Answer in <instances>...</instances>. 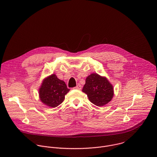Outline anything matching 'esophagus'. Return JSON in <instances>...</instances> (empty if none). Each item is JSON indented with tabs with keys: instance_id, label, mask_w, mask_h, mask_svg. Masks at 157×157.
I'll list each match as a JSON object with an SVG mask.
<instances>
[{
	"instance_id": "34e87169",
	"label": "esophagus",
	"mask_w": 157,
	"mask_h": 157,
	"mask_svg": "<svg viewBox=\"0 0 157 157\" xmlns=\"http://www.w3.org/2000/svg\"><path fill=\"white\" fill-rule=\"evenodd\" d=\"M75 89H78V90H80V89H81V86L79 84H78L76 87H74Z\"/></svg>"
}]
</instances>
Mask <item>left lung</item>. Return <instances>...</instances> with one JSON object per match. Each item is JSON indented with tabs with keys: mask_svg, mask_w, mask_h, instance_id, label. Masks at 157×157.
I'll use <instances>...</instances> for the list:
<instances>
[{
	"mask_svg": "<svg viewBox=\"0 0 157 157\" xmlns=\"http://www.w3.org/2000/svg\"><path fill=\"white\" fill-rule=\"evenodd\" d=\"M92 103L102 106L111 101L114 95V89L108 80L96 73L91 74L86 79L82 89Z\"/></svg>",
	"mask_w": 157,
	"mask_h": 157,
	"instance_id": "left-lung-1",
	"label": "left lung"
}]
</instances>
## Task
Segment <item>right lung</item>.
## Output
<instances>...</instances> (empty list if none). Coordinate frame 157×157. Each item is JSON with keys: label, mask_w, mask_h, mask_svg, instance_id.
Instances as JSON below:
<instances>
[{"label": "right lung", "mask_w": 157, "mask_h": 157, "mask_svg": "<svg viewBox=\"0 0 157 157\" xmlns=\"http://www.w3.org/2000/svg\"><path fill=\"white\" fill-rule=\"evenodd\" d=\"M69 91L63 81L59 79L55 75H52L43 81L39 95L43 103L55 107L63 102L65 95Z\"/></svg>", "instance_id": "add662e5"}]
</instances>
